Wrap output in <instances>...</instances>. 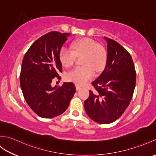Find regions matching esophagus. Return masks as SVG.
Masks as SVG:
<instances>
[{"label": "esophagus", "mask_w": 156, "mask_h": 156, "mask_svg": "<svg viewBox=\"0 0 156 156\" xmlns=\"http://www.w3.org/2000/svg\"><path fill=\"white\" fill-rule=\"evenodd\" d=\"M76 90H80V87L76 85Z\"/></svg>", "instance_id": "esophagus-1"}]
</instances>
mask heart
Listing matches in <instances>:
<instances>
[{
	"instance_id": "1",
	"label": "heart",
	"mask_w": 156,
	"mask_h": 156,
	"mask_svg": "<svg viewBox=\"0 0 156 156\" xmlns=\"http://www.w3.org/2000/svg\"><path fill=\"white\" fill-rule=\"evenodd\" d=\"M72 50L62 47L59 53L62 64L69 68L74 64L76 57L82 56V63L84 65L73 69L67 75L68 79L79 86L84 85L93 78L94 70L99 72L105 67L107 55L104 48L89 38H82L72 43Z\"/></svg>"
}]
</instances>
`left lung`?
Segmentation results:
<instances>
[{
    "mask_svg": "<svg viewBox=\"0 0 156 156\" xmlns=\"http://www.w3.org/2000/svg\"><path fill=\"white\" fill-rule=\"evenodd\" d=\"M107 43L105 69L92 82L97 93L90 91L84 102L86 112L92 120L108 124L121 117L133 97L136 73L131 55L114 40L104 37Z\"/></svg>",
    "mask_w": 156,
    "mask_h": 156,
    "instance_id": "1",
    "label": "left lung"
}]
</instances>
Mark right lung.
Here are the masks:
<instances>
[{"label":"right lung","mask_w":156,"mask_h":156,"mask_svg":"<svg viewBox=\"0 0 156 156\" xmlns=\"http://www.w3.org/2000/svg\"><path fill=\"white\" fill-rule=\"evenodd\" d=\"M70 34L51 31L36 40L22 62L20 84L28 105L42 118H53L66 111L76 92L72 82L52 87L62 65L59 53Z\"/></svg>","instance_id":"obj_1"}]
</instances>
